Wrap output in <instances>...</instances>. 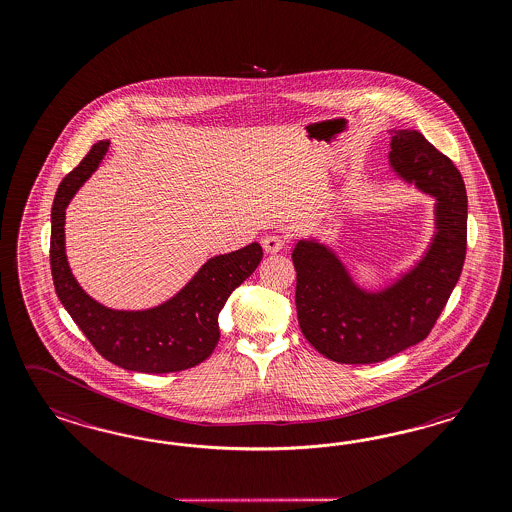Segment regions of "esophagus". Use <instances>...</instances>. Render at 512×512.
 Returning a JSON list of instances; mask_svg holds the SVG:
<instances>
[{"mask_svg":"<svg viewBox=\"0 0 512 512\" xmlns=\"http://www.w3.org/2000/svg\"><path fill=\"white\" fill-rule=\"evenodd\" d=\"M263 249L266 253H278L281 249L285 248V240L278 236V234H268V236H264Z\"/></svg>","mask_w":512,"mask_h":512,"instance_id":"esophagus-1","label":"esophagus"}]
</instances>
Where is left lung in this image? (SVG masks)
I'll list each match as a JSON object with an SVG mask.
<instances>
[{
    "label": "left lung",
    "mask_w": 512,
    "mask_h": 512,
    "mask_svg": "<svg viewBox=\"0 0 512 512\" xmlns=\"http://www.w3.org/2000/svg\"><path fill=\"white\" fill-rule=\"evenodd\" d=\"M398 180L434 197V234L419 261L383 287L360 285L338 251L315 236L293 249L296 313L306 340L340 364H375L424 340L462 274L467 242L464 180L415 129L390 131Z\"/></svg>",
    "instance_id": "8db88e82"
}]
</instances>
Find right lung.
<instances>
[{
	"instance_id": "1",
	"label": "right lung",
	"mask_w": 512,
	"mask_h": 512,
	"mask_svg": "<svg viewBox=\"0 0 512 512\" xmlns=\"http://www.w3.org/2000/svg\"><path fill=\"white\" fill-rule=\"evenodd\" d=\"M110 140H99L69 172L52 204L50 268L56 295L101 357L140 373L182 372L212 355L219 341L217 315L234 289L255 272L263 248H246L210 257L169 300L146 310H114L88 295L67 261L65 210L78 189L97 171Z\"/></svg>"
}]
</instances>
